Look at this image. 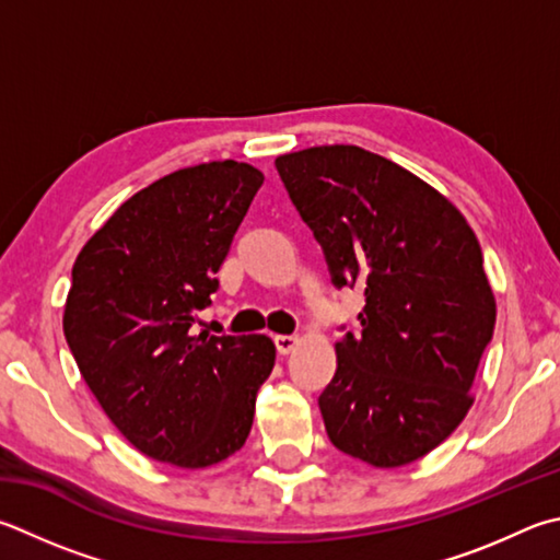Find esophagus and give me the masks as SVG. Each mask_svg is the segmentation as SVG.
<instances>
[{"mask_svg":"<svg viewBox=\"0 0 560 560\" xmlns=\"http://www.w3.org/2000/svg\"><path fill=\"white\" fill-rule=\"evenodd\" d=\"M273 345H277L279 354H289L299 345L296 335H273Z\"/></svg>","mask_w":560,"mask_h":560,"instance_id":"1","label":"esophagus"}]
</instances>
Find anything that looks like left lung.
<instances>
[{"mask_svg":"<svg viewBox=\"0 0 560 560\" xmlns=\"http://www.w3.org/2000/svg\"><path fill=\"white\" fill-rule=\"evenodd\" d=\"M277 171L332 287L364 289L362 332L335 345L318 396L328 439L374 467L419 460L465 419L494 332L475 232L429 183L360 147L303 149Z\"/></svg>","mask_w":560,"mask_h":560,"instance_id":"left-lung-1","label":"left lung"}]
</instances>
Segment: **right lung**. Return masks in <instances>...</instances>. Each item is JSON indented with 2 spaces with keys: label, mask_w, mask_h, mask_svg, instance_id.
<instances>
[{
  "label": "right lung",
  "mask_w": 560,
  "mask_h": 560,
  "mask_svg": "<svg viewBox=\"0 0 560 560\" xmlns=\"http://www.w3.org/2000/svg\"><path fill=\"white\" fill-rule=\"evenodd\" d=\"M264 176L212 161L151 183L73 264L68 348L117 431L149 457L208 467L245 445L271 374L267 335H190Z\"/></svg>",
  "instance_id": "add662e5"
}]
</instances>
